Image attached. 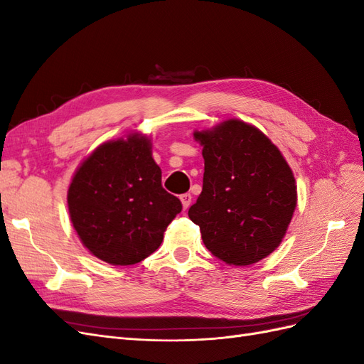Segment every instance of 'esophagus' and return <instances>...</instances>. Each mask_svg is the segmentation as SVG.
Masks as SVG:
<instances>
[{
  "instance_id": "34e87169",
  "label": "esophagus",
  "mask_w": 364,
  "mask_h": 364,
  "mask_svg": "<svg viewBox=\"0 0 364 364\" xmlns=\"http://www.w3.org/2000/svg\"><path fill=\"white\" fill-rule=\"evenodd\" d=\"M191 199H193V197H191V194H188V193L181 196V202H182L183 209H186V208H188V206L191 205Z\"/></svg>"
}]
</instances>
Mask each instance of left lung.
Returning a JSON list of instances; mask_svg holds the SVG:
<instances>
[{"mask_svg":"<svg viewBox=\"0 0 364 364\" xmlns=\"http://www.w3.org/2000/svg\"><path fill=\"white\" fill-rule=\"evenodd\" d=\"M203 188L188 217L206 249L229 266H250L277 249L297 202L296 181L278 147L255 126L226 119L196 130Z\"/></svg>","mask_w":364,"mask_h":364,"instance_id":"obj_1","label":"left lung"}]
</instances>
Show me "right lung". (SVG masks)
Segmentation results:
<instances>
[{"label":"right lung","mask_w":364,"mask_h":364,"mask_svg":"<svg viewBox=\"0 0 364 364\" xmlns=\"http://www.w3.org/2000/svg\"><path fill=\"white\" fill-rule=\"evenodd\" d=\"M150 138L130 134L103 142L73 176L68 209L83 246L112 266H130L155 252L182 211L162 188Z\"/></svg>","instance_id":"obj_1"}]
</instances>
